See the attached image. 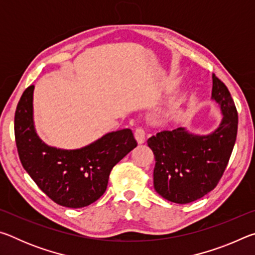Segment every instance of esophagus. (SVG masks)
Here are the masks:
<instances>
[{
  "instance_id": "obj_1",
  "label": "esophagus",
  "mask_w": 255,
  "mask_h": 255,
  "mask_svg": "<svg viewBox=\"0 0 255 255\" xmlns=\"http://www.w3.org/2000/svg\"><path fill=\"white\" fill-rule=\"evenodd\" d=\"M135 138H136V140L138 141V144H143L144 143L145 138H146V132H145V129L143 127H137L136 128Z\"/></svg>"
}]
</instances>
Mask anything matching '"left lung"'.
Instances as JSON below:
<instances>
[{
	"label": "left lung",
	"instance_id": "1",
	"mask_svg": "<svg viewBox=\"0 0 255 255\" xmlns=\"http://www.w3.org/2000/svg\"><path fill=\"white\" fill-rule=\"evenodd\" d=\"M211 98L223 120L214 132L197 136L180 127L148 138L155 156L154 189L164 199L189 204L216 188L225 172L237 135V110L226 85L213 75Z\"/></svg>",
	"mask_w": 255,
	"mask_h": 255
}]
</instances>
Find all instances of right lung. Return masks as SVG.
Returning a JSON list of instances; mask_svg holds the SVG:
<instances>
[{"instance_id": "obj_1", "label": "right lung", "mask_w": 255, "mask_h": 255, "mask_svg": "<svg viewBox=\"0 0 255 255\" xmlns=\"http://www.w3.org/2000/svg\"><path fill=\"white\" fill-rule=\"evenodd\" d=\"M33 85L24 90L16 106L14 135L23 169L51 200L68 208L93 204L105 193L110 172L137 146L130 129L107 133L80 149L46 145L34 130Z\"/></svg>"}]
</instances>
